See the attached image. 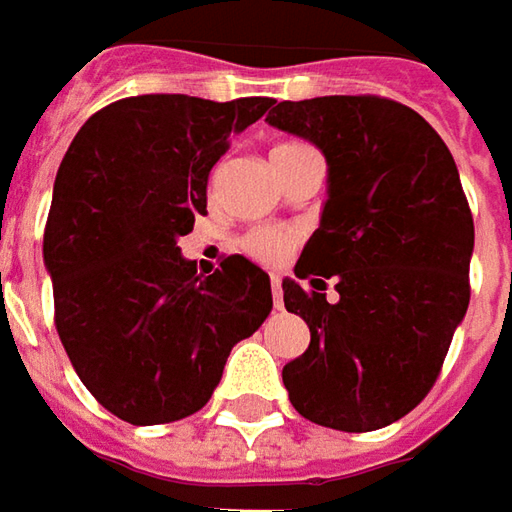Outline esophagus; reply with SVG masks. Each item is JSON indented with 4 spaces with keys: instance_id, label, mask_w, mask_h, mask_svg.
Wrapping results in <instances>:
<instances>
[{
    "instance_id": "1",
    "label": "esophagus",
    "mask_w": 512,
    "mask_h": 512,
    "mask_svg": "<svg viewBox=\"0 0 512 512\" xmlns=\"http://www.w3.org/2000/svg\"><path fill=\"white\" fill-rule=\"evenodd\" d=\"M270 287H273V305L276 307L285 305V299H282V279H279V276H273V279H270Z\"/></svg>"
}]
</instances>
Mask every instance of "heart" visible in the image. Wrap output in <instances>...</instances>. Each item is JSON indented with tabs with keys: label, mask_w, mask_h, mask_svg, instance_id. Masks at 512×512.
Instances as JSON below:
<instances>
[{
	"label": "heart",
	"mask_w": 512,
	"mask_h": 512,
	"mask_svg": "<svg viewBox=\"0 0 512 512\" xmlns=\"http://www.w3.org/2000/svg\"><path fill=\"white\" fill-rule=\"evenodd\" d=\"M293 145H285V148L276 150H287ZM296 245V239L287 233V230H279V227H259V230H250L242 236L239 247L245 250L247 256H253L256 262H265V265H279L285 262L290 256V250Z\"/></svg>",
	"instance_id": "obj_1"
}]
</instances>
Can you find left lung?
<instances>
[{"mask_svg":"<svg viewBox=\"0 0 512 512\" xmlns=\"http://www.w3.org/2000/svg\"><path fill=\"white\" fill-rule=\"evenodd\" d=\"M267 122L327 162L322 219L282 282L310 327L282 370L290 404L344 433L387 427L433 387L470 302L473 216L456 162L416 110L379 96L279 102Z\"/></svg>","mask_w":512,"mask_h":512,"instance_id":"left-lung-1","label":"left lung"}]
</instances>
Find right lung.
Segmentation results:
<instances>
[{"label":"right lung","instance_id":"right-lung-1","mask_svg":"<svg viewBox=\"0 0 512 512\" xmlns=\"http://www.w3.org/2000/svg\"><path fill=\"white\" fill-rule=\"evenodd\" d=\"M273 105L182 93L119 99L73 136L53 182L45 267L56 330L82 384L130 424L202 410L233 344L267 319L270 276L227 256L210 276L179 236L207 213V176Z\"/></svg>","mask_w":512,"mask_h":512}]
</instances>
